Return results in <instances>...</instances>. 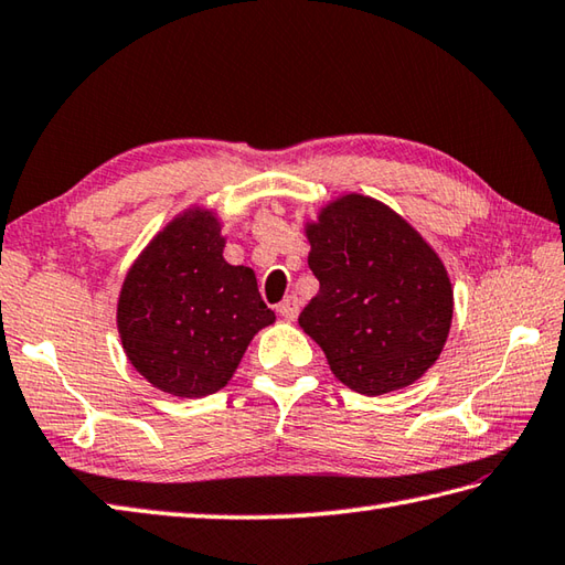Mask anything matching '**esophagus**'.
<instances>
[{"instance_id": "esophagus-1", "label": "esophagus", "mask_w": 565, "mask_h": 565, "mask_svg": "<svg viewBox=\"0 0 565 565\" xmlns=\"http://www.w3.org/2000/svg\"><path fill=\"white\" fill-rule=\"evenodd\" d=\"M298 311H301V301H298L296 296H286L284 301L279 303V313L286 318V320H294L298 316Z\"/></svg>"}]
</instances>
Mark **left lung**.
<instances>
[{"instance_id":"1","label":"left lung","mask_w":565,"mask_h":565,"mask_svg":"<svg viewBox=\"0 0 565 565\" xmlns=\"http://www.w3.org/2000/svg\"><path fill=\"white\" fill-rule=\"evenodd\" d=\"M320 284L301 326L335 377L377 396L414 384L446 345L452 289L444 262L386 205L342 195L306 230Z\"/></svg>"}]
</instances>
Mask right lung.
<instances>
[{
  "label": "right lung",
  "instance_id": "obj_1",
  "mask_svg": "<svg viewBox=\"0 0 565 565\" xmlns=\"http://www.w3.org/2000/svg\"><path fill=\"white\" fill-rule=\"evenodd\" d=\"M223 247L213 213L188 210L151 239L121 286V345L161 392L205 396L223 390L254 333L276 320L257 276L227 264Z\"/></svg>",
  "mask_w": 565,
  "mask_h": 565
}]
</instances>
